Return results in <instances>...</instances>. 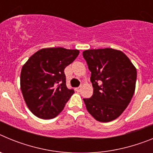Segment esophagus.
<instances>
[{"instance_id": "34e87169", "label": "esophagus", "mask_w": 153, "mask_h": 153, "mask_svg": "<svg viewBox=\"0 0 153 153\" xmlns=\"http://www.w3.org/2000/svg\"><path fill=\"white\" fill-rule=\"evenodd\" d=\"M80 90H81V86H79V87H77V88H76V91H77V92H79Z\"/></svg>"}]
</instances>
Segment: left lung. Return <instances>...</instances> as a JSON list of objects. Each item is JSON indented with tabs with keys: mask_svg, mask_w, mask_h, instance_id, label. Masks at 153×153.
Masks as SVG:
<instances>
[{
	"mask_svg": "<svg viewBox=\"0 0 153 153\" xmlns=\"http://www.w3.org/2000/svg\"><path fill=\"white\" fill-rule=\"evenodd\" d=\"M83 56L91 72L93 94L83 99L86 109L99 122L118 118L130 102L136 89V68L121 51L86 50Z\"/></svg>",
	"mask_w": 153,
	"mask_h": 153,
	"instance_id": "8db88e82",
	"label": "left lung"
}]
</instances>
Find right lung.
<instances>
[{"label":"right lung","instance_id":"1","mask_svg":"<svg viewBox=\"0 0 153 153\" xmlns=\"http://www.w3.org/2000/svg\"><path fill=\"white\" fill-rule=\"evenodd\" d=\"M79 53L78 50L63 47L43 48L24 63L21 73V92L36 117L50 120L61 113L74 93L66 86L63 71Z\"/></svg>","mask_w":153,"mask_h":153}]
</instances>
